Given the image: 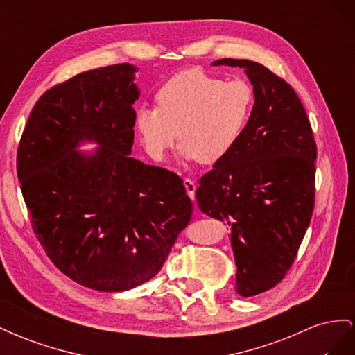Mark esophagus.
I'll list each match as a JSON object with an SVG mask.
<instances>
[{
    "mask_svg": "<svg viewBox=\"0 0 355 355\" xmlns=\"http://www.w3.org/2000/svg\"><path fill=\"white\" fill-rule=\"evenodd\" d=\"M184 187H185L187 194H188L191 198H194L196 189H197L196 182H194V180H191V179H184Z\"/></svg>",
    "mask_w": 355,
    "mask_h": 355,
    "instance_id": "esophagus-1",
    "label": "esophagus"
}]
</instances>
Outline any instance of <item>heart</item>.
Returning a JSON list of instances; mask_svg holds the SVG:
<instances>
[{
    "label": "heart",
    "mask_w": 355,
    "mask_h": 355,
    "mask_svg": "<svg viewBox=\"0 0 355 355\" xmlns=\"http://www.w3.org/2000/svg\"><path fill=\"white\" fill-rule=\"evenodd\" d=\"M157 108L137 111L135 127L146 153L163 159L180 139V155L214 164L239 144L254 108V90L200 68L180 71L161 85Z\"/></svg>",
    "instance_id": "obj_1"
}]
</instances>
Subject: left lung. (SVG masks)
<instances>
[{
    "label": "left lung",
    "instance_id": "left-lung-1",
    "mask_svg": "<svg viewBox=\"0 0 355 355\" xmlns=\"http://www.w3.org/2000/svg\"><path fill=\"white\" fill-rule=\"evenodd\" d=\"M213 65L244 69L254 108L239 144L201 176L196 198L231 227L235 290L250 297L280 283L295 261L314 210L317 146L292 85L257 62Z\"/></svg>",
    "mask_w": 355,
    "mask_h": 355
}]
</instances>
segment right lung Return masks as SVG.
Listing matches in <instances>:
<instances>
[{"label": "right lung", "mask_w": 355, "mask_h": 355, "mask_svg": "<svg viewBox=\"0 0 355 355\" xmlns=\"http://www.w3.org/2000/svg\"><path fill=\"white\" fill-rule=\"evenodd\" d=\"M130 63L81 72L41 96L17 148L34 234L71 280L124 292L161 270L192 216L173 171L130 157L139 99ZM84 141L100 146L84 155Z\"/></svg>", "instance_id": "obj_1"}]
</instances>
